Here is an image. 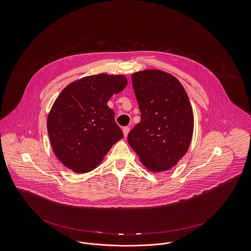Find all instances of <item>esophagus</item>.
Segmentation results:
<instances>
[{
  "mask_svg": "<svg viewBox=\"0 0 251 251\" xmlns=\"http://www.w3.org/2000/svg\"><path fill=\"white\" fill-rule=\"evenodd\" d=\"M129 130H130V128H129L128 126H125V127L123 128V132H124V136H125V137H126V136L128 135Z\"/></svg>",
  "mask_w": 251,
  "mask_h": 251,
  "instance_id": "esophagus-1",
  "label": "esophagus"
}]
</instances>
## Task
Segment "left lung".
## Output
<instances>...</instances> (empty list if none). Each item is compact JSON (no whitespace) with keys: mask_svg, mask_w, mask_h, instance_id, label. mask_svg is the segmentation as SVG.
I'll return each instance as SVG.
<instances>
[{"mask_svg":"<svg viewBox=\"0 0 251 251\" xmlns=\"http://www.w3.org/2000/svg\"><path fill=\"white\" fill-rule=\"evenodd\" d=\"M131 78L141 121L128 134V144L147 168L166 171L189 148L194 126L190 100L181 83L167 72L148 69Z\"/></svg>","mask_w":251,"mask_h":251,"instance_id":"8db88e82","label":"left lung"}]
</instances>
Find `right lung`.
<instances>
[{"mask_svg":"<svg viewBox=\"0 0 251 251\" xmlns=\"http://www.w3.org/2000/svg\"><path fill=\"white\" fill-rule=\"evenodd\" d=\"M126 84L123 75L87 76L68 84L54 101L48 132L55 155L69 169L77 173L94 169L123 138L106 103Z\"/></svg>","mask_w":251,"mask_h":251,"instance_id":"1","label":"right lung"}]
</instances>
